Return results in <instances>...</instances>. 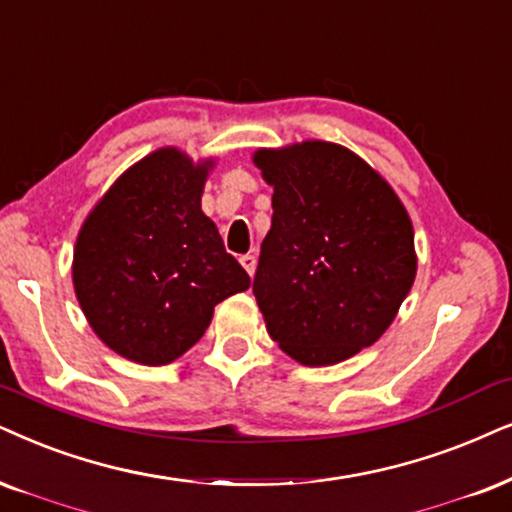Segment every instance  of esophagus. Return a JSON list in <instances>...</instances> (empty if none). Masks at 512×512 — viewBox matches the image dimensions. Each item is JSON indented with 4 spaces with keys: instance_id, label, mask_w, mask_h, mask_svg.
<instances>
[{
    "instance_id": "obj_1",
    "label": "esophagus",
    "mask_w": 512,
    "mask_h": 512,
    "mask_svg": "<svg viewBox=\"0 0 512 512\" xmlns=\"http://www.w3.org/2000/svg\"><path fill=\"white\" fill-rule=\"evenodd\" d=\"M238 260H241V264H243V269L248 271V274L252 276L255 274V267H257V260H255V255H241L238 257Z\"/></svg>"
}]
</instances>
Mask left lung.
<instances>
[{"label": "left lung", "mask_w": 512, "mask_h": 512, "mask_svg": "<svg viewBox=\"0 0 512 512\" xmlns=\"http://www.w3.org/2000/svg\"><path fill=\"white\" fill-rule=\"evenodd\" d=\"M252 163L274 186L252 281L267 331L297 364H340L371 347L409 295V212L364 158L331 141L257 148Z\"/></svg>", "instance_id": "1"}]
</instances>
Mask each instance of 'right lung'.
<instances>
[{
  "mask_svg": "<svg viewBox=\"0 0 512 512\" xmlns=\"http://www.w3.org/2000/svg\"><path fill=\"white\" fill-rule=\"evenodd\" d=\"M212 167L215 158L158 148L113 181L77 234V302L103 345L134 364H172L219 302L250 288L200 208Z\"/></svg>",
  "mask_w": 512,
  "mask_h": 512,
  "instance_id": "add662e5",
  "label": "right lung"
}]
</instances>
